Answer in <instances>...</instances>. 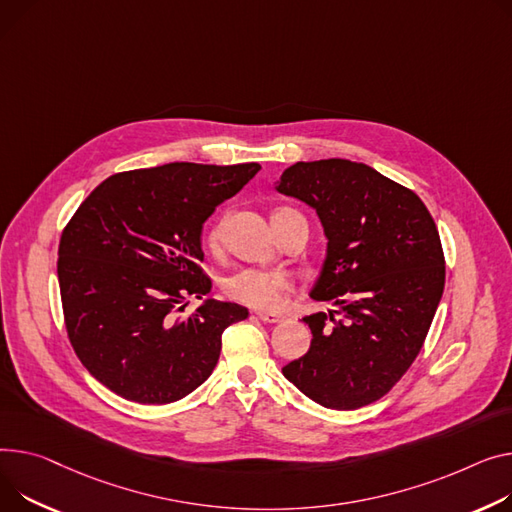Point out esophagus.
I'll return each mask as SVG.
<instances>
[{
  "label": "esophagus",
  "instance_id": "esophagus-1",
  "mask_svg": "<svg viewBox=\"0 0 512 512\" xmlns=\"http://www.w3.org/2000/svg\"><path fill=\"white\" fill-rule=\"evenodd\" d=\"M257 317H259L263 323H282V321H284V315L271 313V311H261V313H257Z\"/></svg>",
  "mask_w": 512,
  "mask_h": 512
}]
</instances>
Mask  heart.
I'll return each instance as SVG.
<instances>
[{"mask_svg":"<svg viewBox=\"0 0 512 512\" xmlns=\"http://www.w3.org/2000/svg\"><path fill=\"white\" fill-rule=\"evenodd\" d=\"M224 220H214L206 230V247L216 251L222 243ZM226 296L232 300L251 306V309H274L280 304L284 294L290 290V280L284 271L278 269H255L241 267L232 271L222 282Z\"/></svg>","mask_w":512,"mask_h":512,"instance_id":"obj_1","label":"heart"}]
</instances>
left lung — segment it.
<instances>
[{"label": "left lung", "mask_w": 512, "mask_h": 512, "mask_svg": "<svg viewBox=\"0 0 512 512\" xmlns=\"http://www.w3.org/2000/svg\"><path fill=\"white\" fill-rule=\"evenodd\" d=\"M317 210L327 259L311 298L337 311L304 317L309 352L284 377L329 410L387 395L420 354L445 290V253L424 201L342 158L296 162L276 187Z\"/></svg>", "instance_id": "left-lung-1"}]
</instances>
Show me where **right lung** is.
I'll use <instances>...</instances> for the list:
<instances>
[{
    "instance_id": "add662e5",
    "label": "right lung",
    "mask_w": 512,
    "mask_h": 512,
    "mask_svg": "<svg viewBox=\"0 0 512 512\" xmlns=\"http://www.w3.org/2000/svg\"><path fill=\"white\" fill-rule=\"evenodd\" d=\"M257 162H170L102 181L61 232L57 278L70 344L92 377L135 403L162 405L206 381L222 333L249 317L241 304L185 300L212 280L201 226L241 191Z\"/></svg>"
}]
</instances>
